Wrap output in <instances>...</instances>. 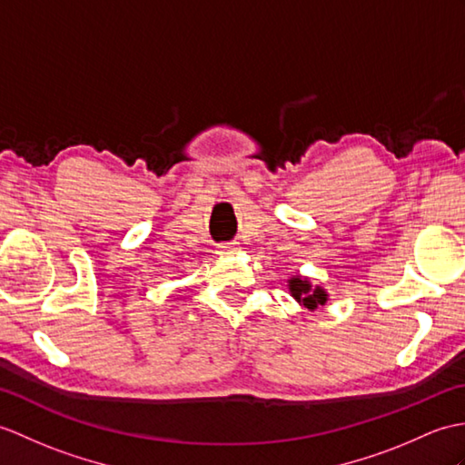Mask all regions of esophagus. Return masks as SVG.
I'll list each match as a JSON object with an SVG mask.
<instances>
[{
  "label": "esophagus",
  "mask_w": 465,
  "mask_h": 465,
  "mask_svg": "<svg viewBox=\"0 0 465 465\" xmlns=\"http://www.w3.org/2000/svg\"><path fill=\"white\" fill-rule=\"evenodd\" d=\"M237 252V245L233 242H228V243H218V253L220 255H230V253H235Z\"/></svg>",
  "instance_id": "1"
}]
</instances>
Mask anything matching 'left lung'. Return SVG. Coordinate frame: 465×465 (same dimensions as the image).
<instances>
[{
  "label": "left lung",
  "instance_id": "left-lung-1",
  "mask_svg": "<svg viewBox=\"0 0 465 465\" xmlns=\"http://www.w3.org/2000/svg\"><path fill=\"white\" fill-rule=\"evenodd\" d=\"M289 289H291V295H293L301 305H305L307 309H317L319 305H325L327 303V293L322 291L321 287L312 289L309 282L301 277H293L289 279Z\"/></svg>",
  "mask_w": 465,
  "mask_h": 465
}]
</instances>
